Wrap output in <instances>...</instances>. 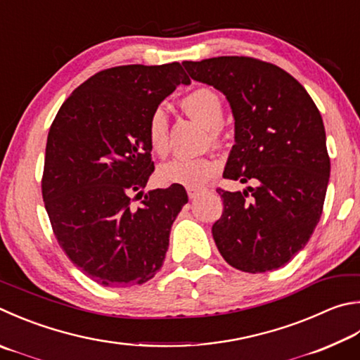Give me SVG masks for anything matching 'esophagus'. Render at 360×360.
<instances>
[{"instance_id":"obj_1","label":"esophagus","mask_w":360,"mask_h":360,"mask_svg":"<svg viewBox=\"0 0 360 360\" xmlns=\"http://www.w3.org/2000/svg\"><path fill=\"white\" fill-rule=\"evenodd\" d=\"M187 195L191 200H197L201 195V192L197 191V188H187Z\"/></svg>"}]
</instances>
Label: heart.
I'll return each mask as SVG.
<instances>
[{"instance_id":"heart-1","label":"heart","mask_w":360,"mask_h":360,"mask_svg":"<svg viewBox=\"0 0 360 360\" xmlns=\"http://www.w3.org/2000/svg\"><path fill=\"white\" fill-rule=\"evenodd\" d=\"M182 107L202 126L212 129V136L224 121V105L220 96L211 88H197L182 97ZM146 139L154 154L163 155L168 148V120L162 108L154 110L148 121ZM217 162L209 158H174L162 163L158 169V181L162 186H184L198 188L217 174Z\"/></svg>"}]
</instances>
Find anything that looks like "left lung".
<instances>
[{
    "label": "left lung",
    "mask_w": 360,
    "mask_h": 360,
    "mask_svg": "<svg viewBox=\"0 0 360 360\" xmlns=\"http://www.w3.org/2000/svg\"><path fill=\"white\" fill-rule=\"evenodd\" d=\"M193 80L230 102L234 145L224 178L252 181L224 200L212 236L230 266L274 271L302 250L315 231L330 174L323 117L305 88L276 64L250 56L184 61Z\"/></svg>",
    "instance_id": "1"
}]
</instances>
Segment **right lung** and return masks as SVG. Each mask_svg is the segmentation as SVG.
Here are the masks:
<instances>
[{
  "instance_id": "obj_1",
  "label": "right lung",
  "mask_w": 360,
  "mask_h": 360,
  "mask_svg": "<svg viewBox=\"0 0 360 360\" xmlns=\"http://www.w3.org/2000/svg\"><path fill=\"white\" fill-rule=\"evenodd\" d=\"M181 83L179 63L110 68L82 83L51 122L42 198L69 259L102 286L141 285L158 272L186 188L172 184L143 198L154 172L148 121ZM137 192L139 205L129 195Z\"/></svg>"
}]
</instances>
